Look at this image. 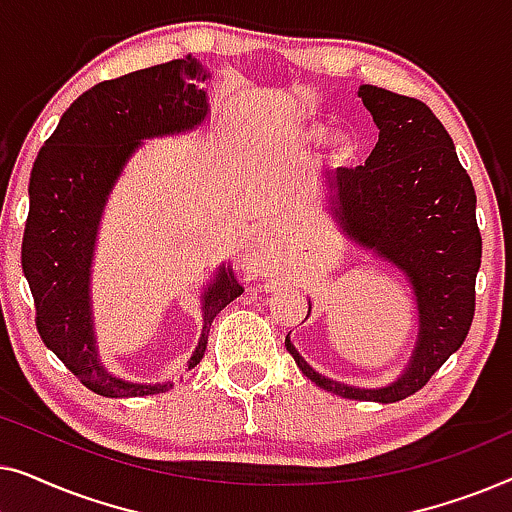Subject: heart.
I'll return each instance as SVG.
<instances>
[{
  "mask_svg": "<svg viewBox=\"0 0 512 512\" xmlns=\"http://www.w3.org/2000/svg\"><path fill=\"white\" fill-rule=\"evenodd\" d=\"M326 142L338 158H349V156H352L354 146H356V139L352 135V130H347V128L331 130V132H328Z\"/></svg>",
  "mask_w": 512,
  "mask_h": 512,
  "instance_id": "b5f03b06",
  "label": "heart"
}]
</instances>
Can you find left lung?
<instances>
[{"label": "left lung", "instance_id": "8db88e82", "mask_svg": "<svg viewBox=\"0 0 512 512\" xmlns=\"http://www.w3.org/2000/svg\"><path fill=\"white\" fill-rule=\"evenodd\" d=\"M359 97L380 139L366 165L338 167L328 177V202L349 240L410 282L419 321L415 349L401 377L387 387L361 389L319 375L289 335L284 345L317 387L354 401L396 403L422 389L464 345L475 314L482 237L471 177L433 111L377 86H361Z\"/></svg>", "mask_w": 512, "mask_h": 512}]
</instances>
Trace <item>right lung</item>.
Instances as JSON below:
<instances>
[{"label":"right lung","instance_id":"add662e5","mask_svg":"<svg viewBox=\"0 0 512 512\" xmlns=\"http://www.w3.org/2000/svg\"><path fill=\"white\" fill-rule=\"evenodd\" d=\"M207 79V69L186 55L97 83L62 114L32 165L20 261L37 307V331L83 387L100 396H151L174 387L172 382L121 380L102 366L90 307V268L104 205L125 163L142 139L179 135L205 123L209 102L200 83ZM242 291L230 265H221L202 296V333L188 370L205 356L216 314Z\"/></svg>","mask_w":512,"mask_h":512}]
</instances>
